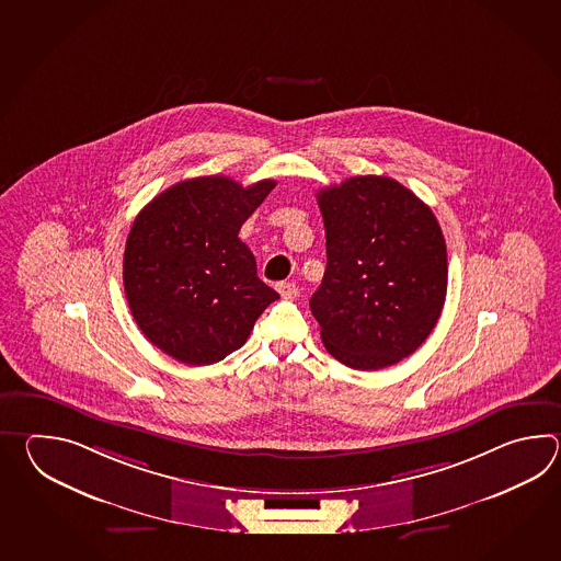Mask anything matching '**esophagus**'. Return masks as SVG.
<instances>
[{
  "mask_svg": "<svg viewBox=\"0 0 561 561\" xmlns=\"http://www.w3.org/2000/svg\"><path fill=\"white\" fill-rule=\"evenodd\" d=\"M276 290H278V295L283 298H295L298 293V288L295 283H278V285H276Z\"/></svg>",
  "mask_w": 561,
  "mask_h": 561,
  "instance_id": "34e87169",
  "label": "esophagus"
}]
</instances>
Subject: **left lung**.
<instances>
[{"label":"left lung","instance_id":"8db88e82","mask_svg":"<svg viewBox=\"0 0 561 561\" xmlns=\"http://www.w3.org/2000/svg\"><path fill=\"white\" fill-rule=\"evenodd\" d=\"M327 271L310 310L327 351L351 369L391 367L425 343L447 295V247L430 206L387 176L317 194Z\"/></svg>","mask_w":561,"mask_h":561}]
</instances>
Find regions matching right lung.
Listing matches in <instances>:
<instances>
[{
  "mask_svg": "<svg viewBox=\"0 0 561 561\" xmlns=\"http://www.w3.org/2000/svg\"><path fill=\"white\" fill-rule=\"evenodd\" d=\"M228 176L184 180L146 204L124 251V290L144 336L191 367L247 343L278 293L256 276L240 227L275 188Z\"/></svg>",
  "mask_w": 561,
  "mask_h": 561,
  "instance_id": "1",
  "label": "right lung"
}]
</instances>
